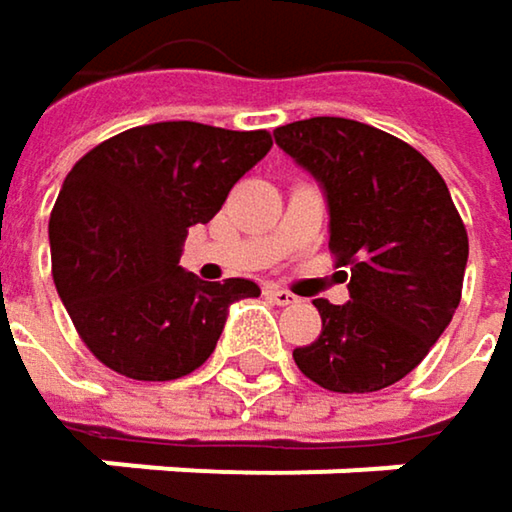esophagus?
<instances>
[{"mask_svg":"<svg viewBox=\"0 0 512 512\" xmlns=\"http://www.w3.org/2000/svg\"><path fill=\"white\" fill-rule=\"evenodd\" d=\"M266 296H269L275 305H290V302H296V296H293L290 290H281V287H266Z\"/></svg>","mask_w":512,"mask_h":512,"instance_id":"34e87169","label":"esophagus"}]
</instances>
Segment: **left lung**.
I'll return each mask as SVG.
<instances>
[{"label":"left lung","mask_w":512,"mask_h":512,"mask_svg":"<svg viewBox=\"0 0 512 512\" xmlns=\"http://www.w3.org/2000/svg\"><path fill=\"white\" fill-rule=\"evenodd\" d=\"M275 142L329 201V249L350 266V302L314 299L323 332L293 350L320 388L367 394L412 373L448 329L462 296L468 234L433 162L350 118H308Z\"/></svg>","instance_id":"obj_1"}]
</instances>
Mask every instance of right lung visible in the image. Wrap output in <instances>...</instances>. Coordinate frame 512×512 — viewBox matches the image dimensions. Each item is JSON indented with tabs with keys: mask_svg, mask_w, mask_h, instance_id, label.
<instances>
[{
	"mask_svg": "<svg viewBox=\"0 0 512 512\" xmlns=\"http://www.w3.org/2000/svg\"><path fill=\"white\" fill-rule=\"evenodd\" d=\"M269 148L266 130L162 121L100 142L70 168L50 216L52 281L97 361L165 382L210 358L228 305L260 287L201 281L180 266V246Z\"/></svg>",
	"mask_w": 512,
	"mask_h": 512,
	"instance_id": "1",
	"label": "right lung"
}]
</instances>
